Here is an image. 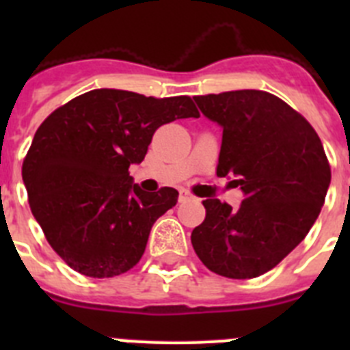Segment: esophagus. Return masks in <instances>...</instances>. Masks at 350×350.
I'll return each mask as SVG.
<instances>
[{
  "instance_id": "1",
  "label": "esophagus",
  "mask_w": 350,
  "mask_h": 350,
  "mask_svg": "<svg viewBox=\"0 0 350 350\" xmlns=\"http://www.w3.org/2000/svg\"><path fill=\"white\" fill-rule=\"evenodd\" d=\"M191 194L187 191H180V196H178V202H185V200H191Z\"/></svg>"
}]
</instances>
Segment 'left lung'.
I'll list each match as a JSON object with an SVG mask.
<instances>
[{
	"mask_svg": "<svg viewBox=\"0 0 350 350\" xmlns=\"http://www.w3.org/2000/svg\"><path fill=\"white\" fill-rule=\"evenodd\" d=\"M194 100L222 126L217 177L237 178L245 200L238 208L205 200L191 243L213 273L254 279L307 237L332 182L329 161L310 122L275 94L242 89Z\"/></svg>",
	"mask_w": 350,
	"mask_h": 350,
	"instance_id": "8db88e82",
	"label": "left lung"
}]
</instances>
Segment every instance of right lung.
Listing matches in <instances>:
<instances>
[{"label":"right lung","instance_id":"1","mask_svg":"<svg viewBox=\"0 0 350 350\" xmlns=\"http://www.w3.org/2000/svg\"><path fill=\"white\" fill-rule=\"evenodd\" d=\"M187 117H200L189 96L94 89L40 124L23 180L31 212L68 267L108 279L140 261L150 228L178 193H145L133 184L129 166L144 161L159 126Z\"/></svg>","mask_w":350,"mask_h":350}]
</instances>
